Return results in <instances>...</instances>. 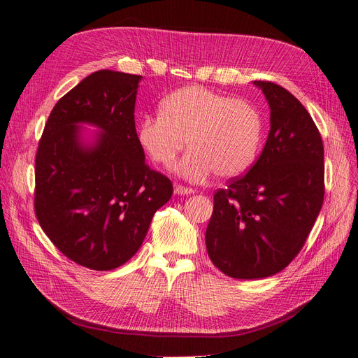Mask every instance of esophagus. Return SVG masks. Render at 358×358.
Returning a JSON list of instances; mask_svg holds the SVG:
<instances>
[{
  "instance_id": "34e87169",
  "label": "esophagus",
  "mask_w": 358,
  "mask_h": 358,
  "mask_svg": "<svg viewBox=\"0 0 358 358\" xmlns=\"http://www.w3.org/2000/svg\"><path fill=\"white\" fill-rule=\"evenodd\" d=\"M175 194L178 196H188V194H194V189L183 187V185H176L175 187Z\"/></svg>"
}]
</instances>
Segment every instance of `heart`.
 Instances as JSON below:
<instances>
[{
    "label": "heart",
    "mask_w": 358,
    "mask_h": 358,
    "mask_svg": "<svg viewBox=\"0 0 358 358\" xmlns=\"http://www.w3.org/2000/svg\"><path fill=\"white\" fill-rule=\"evenodd\" d=\"M260 140L262 119L253 103L200 85L166 96L159 114L138 127L141 148L162 167L173 166L188 141L191 150L178 170L194 182L214 171L220 178L243 175L255 162Z\"/></svg>",
    "instance_id": "1"
}]
</instances>
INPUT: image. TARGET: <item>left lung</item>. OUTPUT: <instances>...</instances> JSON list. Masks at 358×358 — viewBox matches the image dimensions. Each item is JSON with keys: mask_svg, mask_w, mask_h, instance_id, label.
<instances>
[{"mask_svg": "<svg viewBox=\"0 0 358 358\" xmlns=\"http://www.w3.org/2000/svg\"><path fill=\"white\" fill-rule=\"evenodd\" d=\"M271 110V129L253 167L214 194L206 250L221 273L264 278L301 251L324 201V146L310 114L292 93L255 81Z\"/></svg>", "mask_w": 358, "mask_h": 358, "instance_id": "8db88e82", "label": "left lung"}]
</instances>
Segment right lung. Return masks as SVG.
<instances>
[{
	"label": "right lung",
	"instance_id": "add662e5",
	"mask_svg": "<svg viewBox=\"0 0 358 358\" xmlns=\"http://www.w3.org/2000/svg\"><path fill=\"white\" fill-rule=\"evenodd\" d=\"M140 75L98 71L55 103L36 152L34 212L62 253L110 271L137 253L152 217L170 200L171 180L152 170L135 129ZM78 122L101 129L83 147Z\"/></svg>",
	"mask_w": 358,
	"mask_h": 358
}]
</instances>
